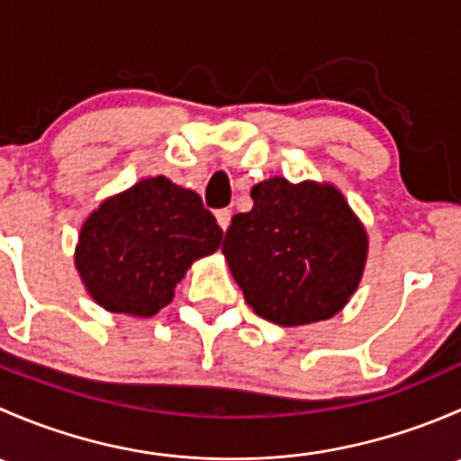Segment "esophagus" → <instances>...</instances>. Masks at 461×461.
<instances>
[{
	"instance_id": "esophagus-1",
	"label": "esophagus",
	"mask_w": 461,
	"mask_h": 461,
	"mask_svg": "<svg viewBox=\"0 0 461 461\" xmlns=\"http://www.w3.org/2000/svg\"><path fill=\"white\" fill-rule=\"evenodd\" d=\"M216 221H218V225H221V230L227 231V227H230V222H231V212H230V209H218V212H216Z\"/></svg>"
}]
</instances>
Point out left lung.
<instances>
[{"mask_svg":"<svg viewBox=\"0 0 461 461\" xmlns=\"http://www.w3.org/2000/svg\"><path fill=\"white\" fill-rule=\"evenodd\" d=\"M254 207L236 213L222 240L245 301L276 325L330 319L355 294L368 234L332 185L269 178L252 187Z\"/></svg>","mask_w":461,"mask_h":461,"instance_id":"8db88e82","label":"left lung"}]
</instances>
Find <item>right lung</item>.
<instances>
[{
  "instance_id": "add662e5",
  "label": "right lung",
  "mask_w": 461,
  "mask_h": 461,
  "mask_svg": "<svg viewBox=\"0 0 461 461\" xmlns=\"http://www.w3.org/2000/svg\"><path fill=\"white\" fill-rule=\"evenodd\" d=\"M222 230L201 196L165 176L106 198L82 225L76 267L109 312L153 317L171 303L194 260L218 249Z\"/></svg>"
}]
</instances>
